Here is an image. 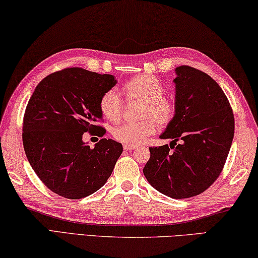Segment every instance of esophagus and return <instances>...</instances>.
Instances as JSON below:
<instances>
[{
    "label": "esophagus",
    "instance_id": "1",
    "mask_svg": "<svg viewBox=\"0 0 258 258\" xmlns=\"http://www.w3.org/2000/svg\"><path fill=\"white\" fill-rule=\"evenodd\" d=\"M123 148H124V151H126V152H133L135 148H136V146H134V145H123Z\"/></svg>",
    "mask_w": 258,
    "mask_h": 258
}]
</instances>
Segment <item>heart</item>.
<instances>
[{
	"mask_svg": "<svg viewBox=\"0 0 258 258\" xmlns=\"http://www.w3.org/2000/svg\"><path fill=\"white\" fill-rule=\"evenodd\" d=\"M125 98L128 101H141L139 117L142 121L129 122L116 125L113 129V137L125 145L136 146L154 135L156 123L160 126L168 125L174 116V105L164 96V85L155 76L141 74L125 81L122 86ZM99 111L106 120L116 122L120 120L123 111V101L119 94L113 90L102 95L99 98Z\"/></svg>",
	"mask_w": 258,
	"mask_h": 258,
	"instance_id": "b5f03b06",
	"label": "heart"
}]
</instances>
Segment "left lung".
<instances>
[{"mask_svg":"<svg viewBox=\"0 0 258 258\" xmlns=\"http://www.w3.org/2000/svg\"><path fill=\"white\" fill-rule=\"evenodd\" d=\"M175 75L174 116L160 136L172 142L151 147L143 171L156 190L182 200L205 191L222 172L234 117L222 88L209 75L189 66L175 68Z\"/></svg>","mask_w":258,"mask_h":258,"instance_id":"1","label":"left lung"}]
</instances>
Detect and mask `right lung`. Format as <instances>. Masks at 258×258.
<instances>
[{"instance_id":"1","label":"right lung","mask_w":258,"mask_h":258,"mask_svg":"<svg viewBox=\"0 0 258 258\" xmlns=\"http://www.w3.org/2000/svg\"><path fill=\"white\" fill-rule=\"evenodd\" d=\"M115 84L112 75L67 68L45 77L31 95L22 125L25 153L42 182L58 196L80 200L110 178L122 145L103 138L90 148L83 135L105 134L96 124L102 120L98 103Z\"/></svg>"}]
</instances>
